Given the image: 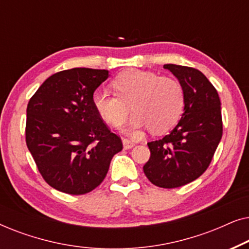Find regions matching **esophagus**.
Here are the masks:
<instances>
[{"label":"esophagus","instance_id":"1","mask_svg":"<svg viewBox=\"0 0 249 249\" xmlns=\"http://www.w3.org/2000/svg\"><path fill=\"white\" fill-rule=\"evenodd\" d=\"M122 144H124V149H130L135 146V142L130 141V139H127V138H124L122 139Z\"/></svg>","mask_w":249,"mask_h":249}]
</instances>
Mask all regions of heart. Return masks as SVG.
Wrapping results in <instances>:
<instances>
[{
  "label": "heart",
  "mask_w": 249,
  "mask_h": 249,
  "mask_svg": "<svg viewBox=\"0 0 249 249\" xmlns=\"http://www.w3.org/2000/svg\"><path fill=\"white\" fill-rule=\"evenodd\" d=\"M117 94L103 88L93 93V105L100 117L112 125H119L129 113V104L135 112L125 130L148 127L154 134L172 128L181 117L185 93L178 81L160 77L151 71L125 70L113 80Z\"/></svg>",
  "instance_id": "obj_1"
}]
</instances>
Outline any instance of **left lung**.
I'll return each instance as SVG.
<instances>
[{"mask_svg":"<svg viewBox=\"0 0 249 249\" xmlns=\"http://www.w3.org/2000/svg\"><path fill=\"white\" fill-rule=\"evenodd\" d=\"M185 93L178 124L162 139L147 142L151 158L144 173L153 185L177 188L194 181L209 168L222 137L219 94L199 70L164 64Z\"/></svg>","mask_w":249,"mask_h":249,"instance_id":"obj_1","label":"left lung"}]
</instances>
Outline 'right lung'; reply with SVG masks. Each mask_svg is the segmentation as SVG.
Returning <instances> with one entry per match:
<instances>
[{"mask_svg": "<svg viewBox=\"0 0 249 249\" xmlns=\"http://www.w3.org/2000/svg\"><path fill=\"white\" fill-rule=\"evenodd\" d=\"M107 78V70H63L47 78L30 98L27 147L54 189L70 195L91 192L122 149L121 139L107 127L91 101Z\"/></svg>", "mask_w": 249, "mask_h": 249, "instance_id": "add662e5", "label": "right lung"}]
</instances>
